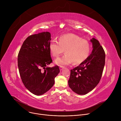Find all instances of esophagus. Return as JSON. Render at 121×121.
Returning <instances> with one entry per match:
<instances>
[{
	"mask_svg": "<svg viewBox=\"0 0 121 121\" xmlns=\"http://www.w3.org/2000/svg\"><path fill=\"white\" fill-rule=\"evenodd\" d=\"M65 68V67H64V66H60V71H62L63 69H64Z\"/></svg>",
	"mask_w": 121,
	"mask_h": 121,
	"instance_id": "34e87169",
	"label": "esophagus"
}]
</instances>
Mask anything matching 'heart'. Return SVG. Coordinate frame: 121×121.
Listing matches in <instances>:
<instances>
[{"mask_svg": "<svg viewBox=\"0 0 121 121\" xmlns=\"http://www.w3.org/2000/svg\"><path fill=\"white\" fill-rule=\"evenodd\" d=\"M91 50L88 41L74 34L62 35L58 38V42L53 40L49 44V50L53 57H58L65 51V54L55 61L60 66L72 62L76 65L82 63L89 57Z\"/></svg>", "mask_w": 121, "mask_h": 121, "instance_id": "b5f03b06", "label": "heart"}]
</instances>
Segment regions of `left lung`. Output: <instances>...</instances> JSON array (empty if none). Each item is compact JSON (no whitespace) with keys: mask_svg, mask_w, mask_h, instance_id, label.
Listing matches in <instances>:
<instances>
[{"mask_svg":"<svg viewBox=\"0 0 121 121\" xmlns=\"http://www.w3.org/2000/svg\"><path fill=\"white\" fill-rule=\"evenodd\" d=\"M91 53L85 61L71 70L69 87L78 95H85L99 83L105 65V54L99 42L93 38Z\"/></svg>","mask_w":121,"mask_h":121,"instance_id":"1","label":"left lung"}]
</instances>
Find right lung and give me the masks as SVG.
Here are the masks:
<instances>
[{"label": "right lung", "mask_w": 121, "mask_h": 121, "mask_svg": "<svg viewBox=\"0 0 121 121\" xmlns=\"http://www.w3.org/2000/svg\"><path fill=\"white\" fill-rule=\"evenodd\" d=\"M49 32L29 36L23 42L18 56V66L25 87L33 94L40 96L48 91L60 72L58 66L49 67L52 62L49 50Z\"/></svg>", "instance_id": "1"}]
</instances>
